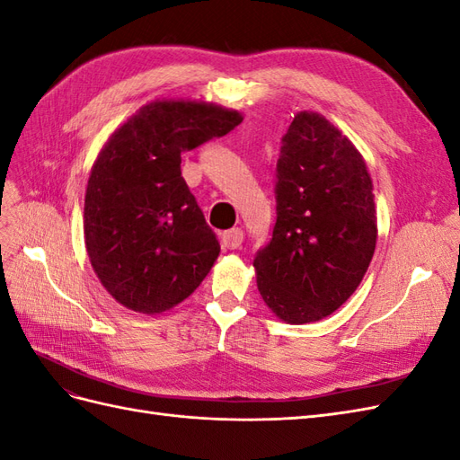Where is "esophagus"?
Here are the masks:
<instances>
[{
	"instance_id": "esophagus-1",
	"label": "esophagus",
	"mask_w": 460,
	"mask_h": 460,
	"mask_svg": "<svg viewBox=\"0 0 460 460\" xmlns=\"http://www.w3.org/2000/svg\"><path fill=\"white\" fill-rule=\"evenodd\" d=\"M220 242L226 249H238L243 242V232L240 228H232L220 235Z\"/></svg>"
}]
</instances>
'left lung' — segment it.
I'll return each mask as SVG.
<instances>
[{
    "label": "left lung",
    "mask_w": 460,
    "mask_h": 460,
    "mask_svg": "<svg viewBox=\"0 0 460 460\" xmlns=\"http://www.w3.org/2000/svg\"><path fill=\"white\" fill-rule=\"evenodd\" d=\"M282 144L276 225L253 267L267 307L282 323L309 324L363 282L378 240L374 186L360 151L320 113L299 111Z\"/></svg>",
    "instance_id": "8db88e82"
}]
</instances>
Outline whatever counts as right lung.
<instances>
[{
	"mask_svg": "<svg viewBox=\"0 0 460 460\" xmlns=\"http://www.w3.org/2000/svg\"><path fill=\"white\" fill-rule=\"evenodd\" d=\"M240 111L198 100H153L107 137L84 198V243L117 303L161 314L188 299L220 245L180 171L182 151L225 136Z\"/></svg>",
	"mask_w": 460,
	"mask_h": 460,
	"instance_id": "1",
	"label": "right lung"
}]
</instances>
